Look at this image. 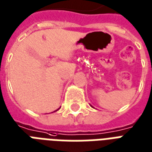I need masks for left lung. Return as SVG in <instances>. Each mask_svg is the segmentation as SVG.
Instances as JSON below:
<instances>
[{"instance_id": "1", "label": "left lung", "mask_w": 152, "mask_h": 152, "mask_svg": "<svg viewBox=\"0 0 152 152\" xmlns=\"http://www.w3.org/2000/svg\"><path fill=\"white\" fill-rule=\"evenodd\" d=\"M91 107H92V106H91Z\"/></svg>"}]
</instances>
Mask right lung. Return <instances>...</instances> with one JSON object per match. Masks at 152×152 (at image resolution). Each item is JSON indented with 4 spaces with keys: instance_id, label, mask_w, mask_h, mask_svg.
Instances as JSON below:
<instances>
[{
    "instance_id": "right-lung-1",
    "label": "right lung",
    "mask_w": 152,
    "mask_h": 152,
    "mask_svg": "<svg viewBox=\"0 0 152 152\" xmlns=\"http://www.w3.org/2000/svg\"><path fill=\"white\" fill-rule=\"evenodd\" d=\"M57 110H55V111H57Z\"/></svg>"
}]
</instances>
